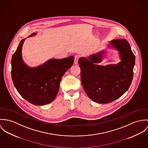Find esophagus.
I'll use <instances>...</instances> for the list:
<instances>
[{"label": "esophagus", "mask_w": 148, "mask_h": 148, "mask_svg": "<svg viewBox=\"0 0 148 148\" xmlns=\"http://www.w3.org/2000/svg\"><path fill=\"white\" fill-rule=\"evenodd\" d=\"M79 58V57L78 56H77V55L75 56V57H74V62L75 65H77L78 64Z\"/></svg>", "instance_id": "obj_1"}]
</instances>
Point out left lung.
<instances>
[{"label":"left lung","mask_w":148,"mask_h":148,"mask_svg":"<svg viewBox=\"0 0 148 148\" xmlns=\"http://www.w3.org/2000/svg\"><path fill=\"white\" fill-rule=\"evenodd\" d=\"M107 48L119 51V63L99 65L106 54V49L78 60L82 86L86 93L94 101L102 104L114 101L128 90L135 64V56L126 40H112Z\"/></svg>","instance_id":"obj_1"}]
</instances>
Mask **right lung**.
I'll return each mask as SVG.
<instances>
[{"mask_svg":"<svg viewBox=\"0 0 148 148\" xmlns=\"http://www.w3.org/2000/svg\"><path fill=\"white\" fill-rule=\"evenodd\" d=\"M33 33L28 37L35 36ZM25 38L20 41L11 60V77L20 95L29 103L42 106L53 101L57 96L61 80L73 65L74 56L50 59L42 65L32 67L24 61L22 48Z\"/></svg>","mask_w":148,"mask_h":148,"instance_id":"right-lung-1","label":"right lung"}]
</instances>
